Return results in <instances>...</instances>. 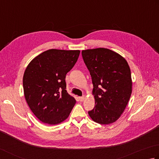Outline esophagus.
Wrapping results in <instances>:
<instances>
[{
  "instance_id": "obj_1",
  "label": "esophagus",
  "mask_w": 159,
  "mask_h": 159,
  "mask_svg": "<svg viewBox=\"0 0 159 159\" xmlns=\"http://www.w3.org/2000/svg\"><path fill=\"white\" fill-rule=\"evenodd\" d=\"M79 101H80V102H83V101L85 99V96L79 97Z\"/></svg>"
}]
</instances>
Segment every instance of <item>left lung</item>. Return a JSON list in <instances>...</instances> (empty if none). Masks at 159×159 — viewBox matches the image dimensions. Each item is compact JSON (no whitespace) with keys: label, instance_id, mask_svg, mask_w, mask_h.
<instances>
[{"label":"left lung","instance_id":"8db88e82","mask_svg":"<svg viewBox=\"0 0 159 159\" xmlns=\"http://www.w3.org/2000/svg\"><path fill=\"white\" fill-rule=\"evenodd\" d=\"M93 84L95 107L88 111L92 120L109 125L119 119L132 92L131 70L126 60L108 48L82 51Z\"/></svg>","mask_w":159,"mask_h":159}]
</instances>
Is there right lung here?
Listing matches in <instances>:
<instances>
[{
    "label": "right lung",
    "mask_w": 159,
    "mask_h": 159,
    "mask_svg": "<svg viewBox=\"0 0 159 159\" xmlns=\"http://www.w3.org/2000/svg\"><path fill=\"white\" fill-rule=\"evenodd\" d=\"M80 51L49 49L28 65L23 78L25 100L42 122L57 125L69 117L76 100L66 90V74L77 62Z\"/></svg>",
    "instance_id": "1"
}]
</instances>
